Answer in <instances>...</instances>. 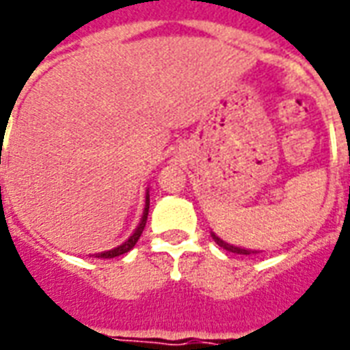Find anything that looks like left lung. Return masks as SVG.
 Masks as SVG:
<instances>
[{
  "label": "left lung",
  "instance_id": "obj_1",
  "mask_svg": "<svg viewBox=\"0 0 350 350\" xmlns=\"http://www.w3.org/2000/svg\"><path fill=\"white\" fill-rule=\"evenodd\" d=\"M213 239L214 241H216V243L219 245V247H224L225 250H229V252H234V254H256V252H258V250H250V249H241V247H236V245H230V243H227V241H224V239L221 238H218V236H216V234L213 232Z\"/></svg>",
  "mask_w": 350,
  "mask_h": 350
}]
</instances>
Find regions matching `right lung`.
<instances>
[{
  "mask_svg": "<svg viewBox=\"0 0 350 350\" xmlns=\"http://www.w3.org/2000/svg\"><path fill=\"white\" fill-rule=\"evenodd\" d=\"M148 203H150V200H148V192H147V198H145V211H143L142 221H139V225H137L136 230H134V234H132L131 238L126 239L125 243H121L120 247H116V249L105 250V252H100V254H94L96 258H116V256H121V254H125V252H129V250H131L132 247H134V245L137 243V239H139V236H142L143 229H145V224H147Z\"/></svg>",
  "mask_w": 350,
  "mask_h": 350,
  "instance_id": "add662e5",
  "label": "right lung"
}]
</instances>
